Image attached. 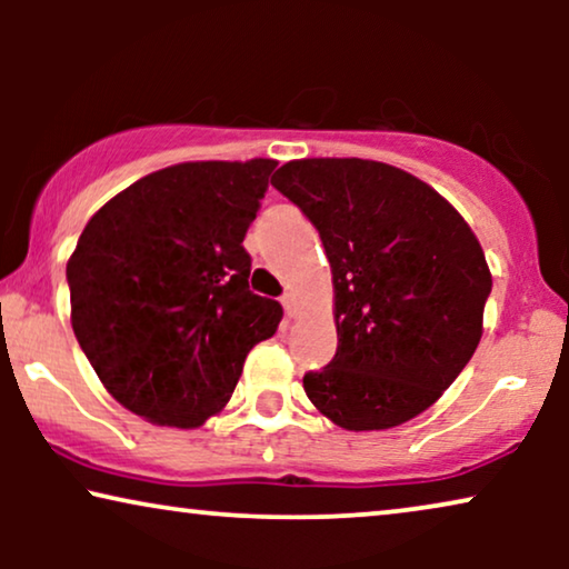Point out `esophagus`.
<instances>
[{"label": "esophagus", "mask_w": 569, "mask_h": 569, "mask_svg": "<svg viewBox=\"0 0 569 569\" xmlns=\"http://www.w3.org/2000/svg\"><path fill=\"white\" fill-rule=\"evenodd\" d=\"M282 306H284V313L292 318L295 316V295L292 292H284L282 295Z\"/></svg>", "instance_id": "34e87169"}]
</instances>
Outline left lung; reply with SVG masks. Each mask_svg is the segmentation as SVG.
Instances as JSON below:
<instances>
[{"label":"left lung","mask_w":569,"mask_h":569,"mask_svg":"<svg viewBox=\"0 0 569 569\" xmlns=\"http://www.w3.org/2000/svg\"><path fill=\"white\" fill-rule=\"evenodd\" d=\"M313 222L333 274L339 345L302 376L345 430H388L440 399L471 360L492 292L485 251L438 191L376 160H292L271 178Z\"/></svg>","instance_id":"left-lung-1"}]
</instances>
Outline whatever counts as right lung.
<instances>
[{
	"label": "right lung",
	"mask_w": 569,
	"mask_h": 569,
	"mask_svg": "<svg viewBox=\"0 0 569 569\" xmlns=\"http://www.w3.org/2000/svg\"><path fill=\"white\" fill-rule=\"evenodd\" d=\"M274 160L181 162L131 183L84 224L67 263L72 329L121 407L199 427L230 401L282 306L248 287L243 238Z\"/></svg>",
	"instance_id": "1"
}]
</instances>
